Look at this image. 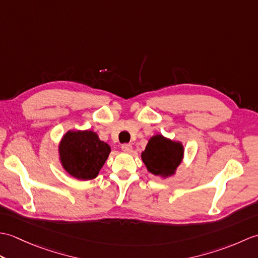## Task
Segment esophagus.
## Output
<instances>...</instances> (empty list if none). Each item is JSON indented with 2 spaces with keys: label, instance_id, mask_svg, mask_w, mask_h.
<instances>
[{
  "label": "esophagus",
  "instance_id": "obj_1",
  "mask_svg": "<svg viewBox=\"0 0 258 258\" xmlns=\"http://www.w3.org/2000/svg\"><path fill=\"white\" fill-rule=\"evenodd\" d=\"M132 144H130V143H126V144H123L122 145V151L123 152H126V153H130V152H132Z\"/></svg>",
  "mask_w": 258,
  "mask_h": 258
}]
</instances>
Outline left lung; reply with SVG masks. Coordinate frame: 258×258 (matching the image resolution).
<instances>
[{
  "label": "left lung",
  "instance_id": "obj_1",
  "mask_svg": "<svg viewBox=\"0 0 258 258\" xmlns=\"http://www.w3.org/2000/svg\"><path fill=\"white\" fill-rule=\"evenodd\" d=\"M184 147L180 142H175L158 134L153 136L142 152V161L147 171L156 176L168 177L175 174L182 163Z\"/></svg>",
  "mask_w": 258,
  "mask_h": 258
}]
</instances>
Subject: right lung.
<instances>
[{
	"label": "right lung",
	"mask_w": 258,
	"mask_h": 258,
	"mask_svg": "<svg viewBox=\"0 0 258 258\" xmlns=\"http://www.w3.org/2000/svg\"><path fill=\"white\" fill-rule=\"evenodd\" d=\"M111 147L93 131H69L58 146L63 168L80 180L95 178L106 162Z\"/></svg>",
	"instance_id": "add662e5"
}]
</instances>
